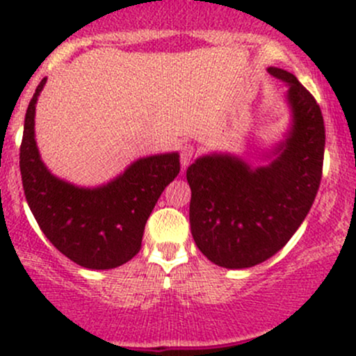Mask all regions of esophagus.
Returning <instances> with one entry per match:
<instances>
[{
  "mask_svg": "<svg viewBox=\"0 0 356 356\" xmlns=\"http://www.w3.org/2000/svg\"><path fill=\"white\" fill-rule=\"evenodd\" d=\"M194 154H195L194 145H191V144L182 145V149H181V164H182V169H186V167L191 164L192 159H194Z\"/></svg>",
  "mask_w": 356,
  "mask_h": 356,
  "instance_id": "obj_1",
  "label": "esophagus"
}]
</instances>
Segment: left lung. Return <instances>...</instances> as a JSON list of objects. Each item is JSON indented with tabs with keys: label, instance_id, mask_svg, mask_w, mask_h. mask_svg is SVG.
<instances>
[{
	"label": "left lung",
	"instance_id": "1",
	"mask_svg": "<svg viewBox=\"0 0 356 356\" xmlns=\"http://www.w3.org/2000/svg\"><path fill=\"white\" fill-rule=\"evenodd\" d=\"M288 83L291 125L268 165L231 154L199 157L187 169L191 232L207 259L227 269L275 256L312 209L321 181L325 124L320 105L293 73L269 67Z\"/></svg>",
	"mask_w": 356,
	"mask_h": 356
}]
</instances>
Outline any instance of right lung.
<instances>
[{"label": "right lung", "mask_w": 356, "mask_h": 356, "mask_svg": "<svg viewBox=\"0 0 356 356\" xmlns=\"http://www.w3.org/2000/svg\"><path fill=\"white\" fill-rule=\"evenodd\" d=\"M40 81L24 117L19 170L26 202L40 229L61 254L88 269L122 266L140 251L142 236L159 197L181 170L179 154H157L130 164L99 187H79L55 177L35 140Z\"/></svg>", "instance_id": "right-lung-1"}]
</instances>
